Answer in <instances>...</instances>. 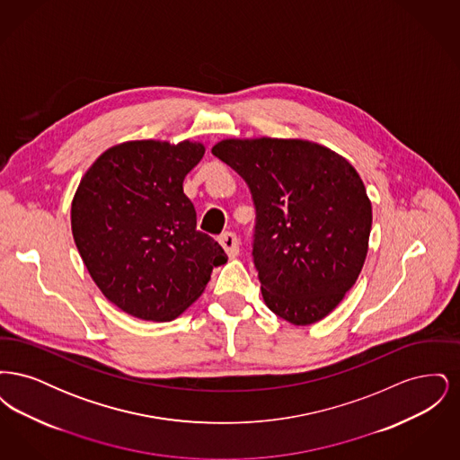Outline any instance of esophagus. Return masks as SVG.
<instances>
[{
    "label": "esophagus",
    "mask_w": 460,
    "mask_h": 460,
    "mask_svg": "<svg viewBox=\"0 0 460 460\" xmlns=\"http://www.w3.org/2000/svg\"><path fill=\"white\" fill-rule=\"evenodd\" d=\"M219 243L222 248L226 250V253L229 255V259H234L240 253V241L236 238L234 233H222L219 236Z\"/></svg>",
    "instance_id": "34e87169"
}]
</instances>
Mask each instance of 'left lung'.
Masks as SVG:
<instances>
[{"label": "left lung", "instance_id": "obj_1", "mask_svg": "<svg viewBox=\"0 0 460 460\" xmlns=\"http://www.w3.org/2000/svg\"><path fill=\"white\" fill-rule=\"evenodd\" d=\"M212 154L246 181L265 305L295 326L331 314L369 250L371 199L350 162L306 139H222Z\"/></svg>", "mask_w": 460, "mask_h": 460}]
</instances>
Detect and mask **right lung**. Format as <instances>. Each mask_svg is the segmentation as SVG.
Segmentation results:
<instances>
[{"instance_id":"1","label":"right lung","mask_w":460,"mask_h":460,"mask_svg":"<svg viewBox=\"0 0 460 460\" xmlns=\"http://www.w3.org/2000/svg\"><path fill=\"white\" fill-rule=\"evenodd\" d=\"M203 154L190 139L126 141L100 155L77 186L75 246L100 291L132 317L174 321L227 262L219 243L197 231L182 191Z\"/></svg>"}]
</instances>
